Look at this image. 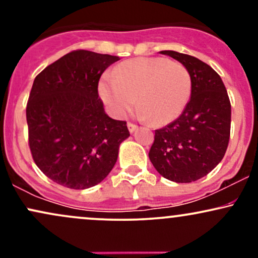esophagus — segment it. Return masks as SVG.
Instances as JSON below:
<instances>
[{
    "label": "esophagus",
    "mask_w": 258,
    "mask_h": 258,
    "mask_svg": "<svg viewBox=\"0 0 258 258\" xmlns=\"http://www.w3.org/2000/svg\"><path fill=\"white\" fill-rule=\"evenodd\" d=\"M127 127H128V131L131 132V133H133L136 131V130L138 128V126L137 125H135V123H132V122H128L127 123Z\"/></svg>",
    "instance_id": "1"
}]
</instances>
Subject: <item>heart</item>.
Masks as SVG:
<instances>
[{"label": "heart", "instance_id": "heart-1", "mask_svg": "<svg viewBox=\"0 0 258 258\" xmlns=\"http://www.w3.org/2000/svg\"><path fill=\"white\" fill-rule=\"evenodd\" d=\"M191 76L182 63L167 58H136L115 67L112 78L99 82V94L111 114L123 117L137 98L139 115L156 126L172 122L182 114L191 94Z\"/></svg>", "mask_w": 258, "mask_h": 258}]
</instances>
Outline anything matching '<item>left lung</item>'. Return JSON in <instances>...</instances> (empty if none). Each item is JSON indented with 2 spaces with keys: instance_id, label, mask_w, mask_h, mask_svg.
<instances>
[{
  "instance_id": "obj_1",
  "label": "left lung",
  "mask_w": 258,
  "mask_h": 258,
  "mask_svg": "<svg viewBox=\"0 0 258 258\" xmlns=\"http://www.w3.org/2000/svg\"><path fill=\"white\" fill-rule=\"evenodd\" d=\"M189 70L190 100L178 119L156 130L149 159L166 179L190 183L205 177L223 159L230 136L229 97L221 76L200 59L161 51Z\"/></svg>"
}]
</instances>
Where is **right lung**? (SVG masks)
Wrapping results in <instances>:
<instances>
[{"label":"right lung","instance_id":"1","mask_svg":"<svg viewBox=\"0 0 258 258\" xmlns=\"http://www.w3.org/2000/svg\"><path fill=\"white\" fill-rule=\"evenodd\" d=\"M110 54L73 51L35 78L26 105L29 146L48 178L70 189H87L108 176L120 144L130 137L126 121L104 111L98 82Z\"/></svg>","mask_w":258,"mask_h":258}]
</instances>
